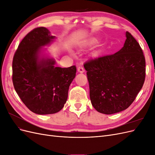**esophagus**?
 <instances>
[{
	"instance_id": "obj_1",
	"label": "esophagus",
	"mask_w": 155,
	"mask_h": 155,
	"mask_svg": "<svg viewBox=\"0 0 155 155\" xmlns=\"http://www.w3.org/2000/svg\"><path fill=\"white\" fill-rule=\"evenodd\" d=\"M78 71L79 73H83L84 72H85V69H84L83 67L80 66V67H78Z\"/></svg>"
}]
</instances>
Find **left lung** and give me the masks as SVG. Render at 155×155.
<instances>
[{"mask_svg":"<svg viewBox=\"0 0 155 155\" xmlns=\"http://www.w3.org/2000/svg\"><path fill=\"white\" fill-rule=\"evenodd\" d=\"M121 50L84 64L91 104L100 113L125 110L141 90L145 77V60L140 45L129 32Z\"/></svg>","mask_w":155,"mask_h":155,"instance_id":"obj_1","label":"left lung"}]
</instances>
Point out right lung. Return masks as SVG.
Wrapping results in <instances>:
<instances>
[{
    "label": "right lung",
    "mask_w": 155,
    "mask_h": 155,
    "mask_svg": "<svg viewBox=\"0 0 155 155\" xmlns=\"http://www.w3.org/2000/svg\"><path fill=\"white\" fill-rule=\"evenodd\" d=\"M55 39L47 28H37L24 37L13 56L14 88L24 104L37 114H54L61 110L76 77V66L55 67L54 59L43 54V46Z\"/></svg>",
    "instance_id": "1"
}]
</instances>
